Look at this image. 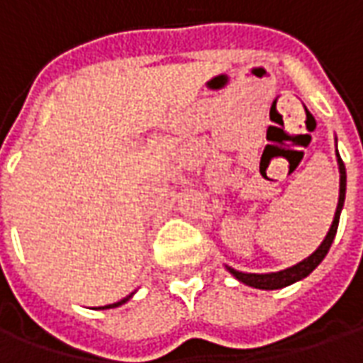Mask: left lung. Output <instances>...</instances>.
Listing matches in <instances>:
<instances>
[{
    "instance_id": "1",
    "label": "left lung",
    "mask_w": 363,
    "mask_h": 363,
    "mask_svg": "<svg viewBox=\"0 0 363 363\" xmlns=\"http://www.w3.org/2000/svg\"><path fill=\"white\" fill-rule=\"evenodd\" d=\"M336 161H338V171H340L338 206H336L333 225H330V229H328L327 237L323 239V243L319 245V249L313 252V255H309L307 259L301 260V262H297V264L286 268V270H280V272L247 274V272H239V270H235V268L228 267L229 272L233 274L237 280L243 281V284H247V286H251V288H257V289H280L289 286V284H294V281L303 280L305 276H309L315 268L319 267L320 260L327 257L328 249H330V245H333V241H335L336 229H338V220H340V212H342V206H344V196H346V167H344L342 159H340V155H338V151H336Z\"/></svg>"
}]
</instances>
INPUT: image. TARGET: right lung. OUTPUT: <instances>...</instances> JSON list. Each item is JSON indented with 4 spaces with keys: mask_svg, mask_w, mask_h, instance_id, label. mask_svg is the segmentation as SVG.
Listing matches in <instances>:
<instances>
[{
    "mask_svg": "<svg viewBox=\"0 0 363 363\" xmlns=\"http://www.w3.org/2000/svg\"><path fill=\"white\" fill-rule=\"evenodd\" d=\"M130 297L132 296H128V297H124V299H120L118 303H111V305H104V307H99V309H112V307H118V305H122V303H126L128 299H130Z\"/></svg>",
    "mask_w": 363,
    "mask_h": 363,
    "instance_id": "1",
    "label": "right lung"
}]
</instances>
